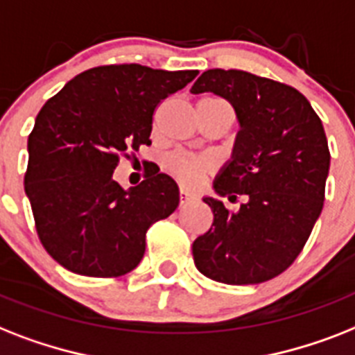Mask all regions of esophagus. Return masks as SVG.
Returning a JSON list of instances; mask_svg holds the SVG:
<instances>
[{"label": "esophagus", "instance_id": "34e87169", "mask_svg": "<svg viewBox=\"0 0 355 355\" xmlns=\"http://www.w3.org/2000/svg\"><path fill=\"white\" fill-rule=\"evenodd\" d=\"M178 197H180V204H186V202H189V200H191L193 195L189 191H186V189H180Z\"/></svg>", "mask_w": 355, "mask_h": 355}]
</instances>
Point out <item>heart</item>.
Listing matches in <instances>:
<instances>
[{
  "label": "heart",
  "instance_id": "obj_1",
  "mask_svg": "<svg viewBox=\"0 0 355 355\" xmlns=\"http://www.w3.org/2000/svg\"><path fill=\"white\" fill-rule=\"evenodd\" d=\"M217 100V98H209ZM166 168L177 178L178 182L184 184L186 187H197L202 184L204 177L207 173L213 171V162L209 158L189 157L184 153H173L166 158Z\"/></svg>",
  "mask_w": 355,
  "mask_h": 355
}]
</instances>
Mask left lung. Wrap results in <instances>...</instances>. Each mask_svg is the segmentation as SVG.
Listing matches in <instances>:
<instances>
[{
  "mask_svg": "<svg viewBox=\"0 0 355 355\" xmlns=\"http://www.w3.org/2000/svg\"><path fill=\"white\" fill-rule=\"evenodd\" d=\"M191 93L218 94L235 109L241 131L213 189L246 197L239 211L204 197L213 224L193 243L195 266L224 284L270 281L297 259L321 215L330 169L321 118L297 89L237 69H209Z\"/></svg>",
  "mask_w": 355,
  "mask_h": 355,
  "instance_id": "left-lung-1",
  "label": "left lung"
}]
</instances>
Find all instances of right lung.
Returning <instances> with one entry per match:
<instances>
[{"label":"right lung","mask_w":355,"mask_h":355,"mask_svg":"<svg viewBox=\"0 0 355 355\" xmlns=\"http://www.w3.org/2000/svg\"><path fill=\"white\" fill-rule=\"evenodd\" d=\"M197 74L102 65L74 76L37 112L25 193L43 248L69 272L125 275L142 261L149 226L177 209L178 186L166 173L123 189L112 171L120 157L151 144L158 103Z\"/></svg>","instance_id":"obj_1"}]
</instances>
